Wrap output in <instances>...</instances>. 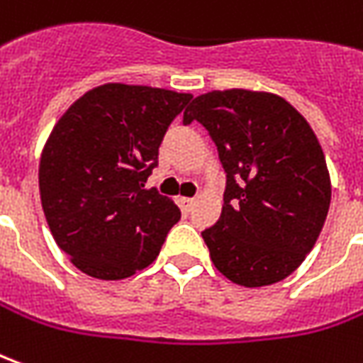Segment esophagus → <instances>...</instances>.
<instances>
[{
	"mask_svg": "<svg viewBox=\"0 0 363 363\" xmlns=\"http://www.w3.org/2000/svg\"><path fill=\"white\" fill-rule=\"evenodd\" d=\"M179 206H181L182 212H190V210H192V206H194V199L181 196V199H179Z\"/></svg>",
	"mask_w": 363,
	"mask_h": 363,
	"instance_id": "1",
	"label": "esophagus"
}]
</instances>
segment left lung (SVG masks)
Listing matches in <instances>:
<instances>
[{
	"label": "left lung",
	"mask_w": 363,
	"mask_h": 363,
	"mask_svg": "<svg viewBox=\"0 0 363 363\" xmlns=\"http://www.w3.org/2000/svg\"><path fill=\"white\" fill-rule=\"evenodd\" d=\"M200 121L225 171L222 214L202 232L210 259L242 287H267L305 261L323 232L332 184L308 121L273 92L212 90L184 123Z\"/></svg>",
	"instance_id": "left-lung-1"
}]
</instances>
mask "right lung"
<instances>
[{"mask_svg":"<svg viewBox=\"0 0 363 363\" xmlns=\"http://www.w3.org/2000/svg\"><path fill=\"white\" fill-rule=\"evenodd\" d=\"M190 98L108 82L80 96L55 123L40 153V204L55 242L82 273L120 281L157 259L181 210L143 186Z\"/></svg>","mask_w":363,"mask_h":363,"instance_id":"right-lung-1","label":"right lung"}]
</instances>
